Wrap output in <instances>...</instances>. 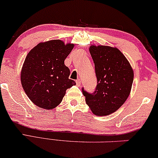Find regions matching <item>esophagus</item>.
<instances>
[{
	"label": "esophagus",
	"mask_w": 158,
	"mask_h": 158,
	"mask_svg": "<svg viewBox=\"0 0 158 158\" xmlns=\"http://www.w3.org/2000/svg\"><path fill=\"white\" fill-rule=\"evenodd\" d=\"M76 84L77 86H80V85H81V79H77L76 81Z\"/></svg>",
	"instance_id": "1"
}]
</instances>
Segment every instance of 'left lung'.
<instances>
[{
  "instance_id": "8db88e82",
  "label": "left lung",
  "mask_w": 158,
  "mask_h": 158,
  "mask_svg": "<svg viewBox=\"0 0 158 158\" xmlns=\"http://www.w3.org/2000/svg\"><path fill=\"white\" fill-rule=\"evenodd\" d=\"M95 65L97 85L94 94L83 91L85 102L94 114L108 115L128 99L134 81V70L118 48L108 46L89 47Z\"/></svg>"
}]
</instances>
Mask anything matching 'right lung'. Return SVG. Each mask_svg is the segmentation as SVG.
<instances>
[{
    "label": "right lung",
    "mask_w": 158,
    "mask_h": 158,
    "mask_svg": "<svg viewBox=\"0 0 158 158\" xmlns=\"http://www.w3.org/2000/svg\"><path fill=\"white\" fill-rule=\"evenodd\" d=\"M74 48L61 40L41 42L27 55L21 71V83L32 103L52 110L62 101L66 90L76 85L69 79L64 60Z\"/></svg>",
    "instance_id": "obj_1"
}]
</instances>
